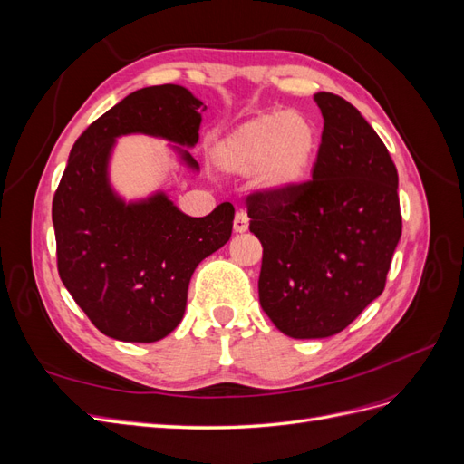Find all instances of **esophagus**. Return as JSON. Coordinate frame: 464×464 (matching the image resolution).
Masks as SVG:
<instances>
[{"mask_svg": "<svg viewBox=\"0 0 464 464\" xmlns=\"http://www.w3.org/2000/svg\"><path fill=\"white\" fill-rule=\"evenodd\" d=\"M247 227H249L247 213H246V210H237L236 217H234V232L242 234V232L247 230Z\"/></svg>", "mask_w": 464, "mask_h": 464, "instance_id": "esophagus-1", "label": "esophagus"}]
</instances>
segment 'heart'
Here are the masks:
<instances>
[{"mask_svg": "<svg viewBox=\"0 0 464 464\" xmlns=\"http://www.w3.org/2000/svg\"><path fill=\"white\" fill-rule=\"evenodd\" d=\"M315 149L310 118L300 111H263L224 133L210 159L222 172L254 174L261 191L285 198L305 181Z\"/></svg>", "mask_w": 464, "mask_h": 464, "instance_id": "obj_1", "label": "heart"}]
</instances>
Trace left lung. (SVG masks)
<instances>
[{"label": "left lung", "mask_w": 464, "mask_h": 464, "mask_svg": "<svg viewBox=\"0 0 464 464\" xmlns=\"http://www.w3.org/2000/svg\"><path fill=\"white\" fill-rule=\"evenodd\" d=\"M310 181L285 198L247 195L249 230L263 246L259 302L292 339L341 333L385 288L401 240L399 174L360 111L333 92Z\"/></svg>", "instance_id": "1"}]
</instances>
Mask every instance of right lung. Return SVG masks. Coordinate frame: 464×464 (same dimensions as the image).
<instances>
[{"instance_id": "right-lung-1", "label": "right lung", "mask_w": 464, "mask_h": 464, "mask_svg": "<svg viewBox=\"0 0 464 464\" xmlns=\"http://www.w3.org/2000/svg\"><path fill=\"white\" fill-rule=\"evenodd\" d=\"M203 110L179 85L135 91L92 121L69 152L52 203L58 271L92 325L116 341L154 343L179 325L193 271L230 240L234 207L220 203L193 218L162 191L125 203L110 186L111 149L130 133L193 147ZM176 150L199 170L188 150Z\"/></svg>"}]
</instances>
